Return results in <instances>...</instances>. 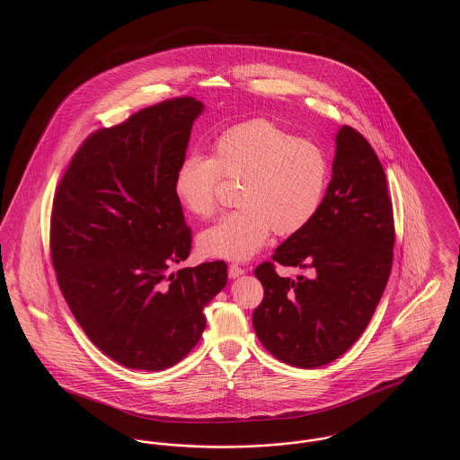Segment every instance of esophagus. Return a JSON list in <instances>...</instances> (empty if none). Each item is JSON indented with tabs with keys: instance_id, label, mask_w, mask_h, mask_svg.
<instances>
[{
	"instance_id": "1",
	"label": "esophagus",
	"mask_w": 460,
	"mask_h": 460,
	"mask_svg": "<svg viewBox=\"0 0 460 460\" xmlns=\"http://www.w3.org/2000/svg\"><path fill=\"white\" fill-rule=\"evenodd\" d=\"M243 274H244V269L240 267L238 263H231V265H229V278H231V279L240 278Z\"/></svg>"
}]
</instances>
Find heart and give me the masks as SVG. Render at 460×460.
Listing matches in <instances>:
<instances>
[{
	"mask_svg": "<svg viewBox=\"0 0 460 460\" xmlns=\"http://www.w3.org/2000/svg\"><path fill=\"white\" fill-rule=\"evenodd\" d=\"M328 158L312 141L255 119L220 134L212 156L188 155L174 175L175 197L193 216L217 210L220 175L238 181V208L222 216L199 236L205 255L246 261L269 240L272 229L289 236L315 216L328 184Z\"/></svg>",
	"mask_w": 460,
	"mask_h": 460,
	"instance_id": "obj_1",
	"label": "heart"
}]
</instances>
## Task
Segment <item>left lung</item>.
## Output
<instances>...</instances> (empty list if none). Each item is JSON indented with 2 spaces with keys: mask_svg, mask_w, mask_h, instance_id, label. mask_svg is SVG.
Returning <instances> with one entry per match:
<instances>
[{
  "mask_svg": "<svg viewBox=\"0 0 460 460\" xmlns=\"http://www.w3.org/2000/svg\"><path fill=\"white\" fill-rule=\"evenodd\" d=\"M394 207L369 141L336 132L332 175L319 210L255 269L263 300L253 328L263 347L293 367L314 369L341 357L367 328L394 262ZM308 268L281 279L273 265Z\"/></svg>",
  "mask_w": 460,
  "mask_h": 460,
  "instance_id": "left-lung-1",
  "label": "left lung"
}]
</instances>
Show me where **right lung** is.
I'll return each mask as SVG.
<instances>
[{"mask_svg": "<svg viewBox=\"0 0 460 460\" xmlns=\"http://www.w3.org/2000/svg\"><path fill=\"white\" fill-rule=\"evenodd\" d=\"M195 98H172L93 132L53 199L49 248L66 305L124 367L164 371L195 349L203 308L227 285L224 261L184 267L191 229L175 197Z\"/></svg>", "mask_w": 460, "mask_h": 460, "instance_id": "right-lung-1", "label": "right lung"}]
</instances>
